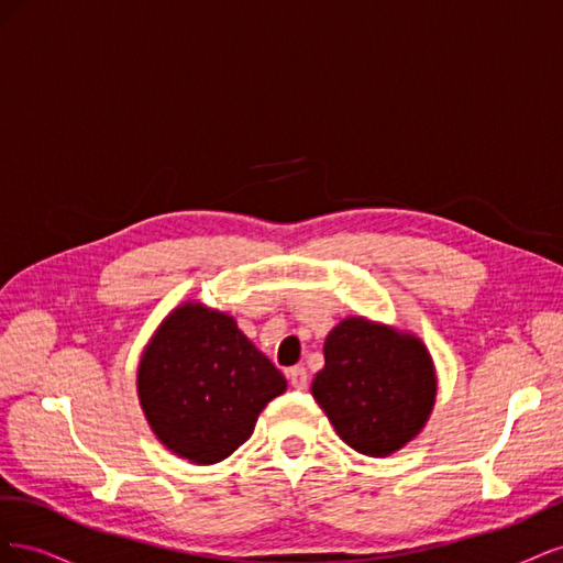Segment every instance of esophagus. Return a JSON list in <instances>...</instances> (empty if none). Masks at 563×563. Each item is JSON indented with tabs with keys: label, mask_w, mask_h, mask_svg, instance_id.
I'll list each match as a JSON object with an SVG mask.
<instances>
[{
	"label": "esophagus",
	"mask_w": 563,
	"mask_h": 563,
	"mask_svg": "<svg viewBox=\"0 0 563 563\" xmlns=\"http://www.w3.org/2000/svg\"><path fill=\"white\" fill-rule=\"evenodd\" d=\"M286 376H288V383H291L296 389H305V387H308V371H305L302 366L288 368Z\"/></svg>",
	"instance_id": "34e87169"
}]
</instances>
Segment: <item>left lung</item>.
Listing matches in <instances>:
<instances>
[{"instance_id": "1", "label": "left lung", "mask_w": 563, "mask_h": 563, "mask_svg": "<svg viewBox=\"0 0 563 563\" xmlns=\"http://www.w3.org/2000/svg\"><path fill=\"white\" fill-rule=\"evenodd\" d=\"M323 360L312 397L356 453L391 455L424 428L437 376L420 338L347 317L327 335Z\"/></svg>"}]
</instances>
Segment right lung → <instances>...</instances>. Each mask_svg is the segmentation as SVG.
Segmentation results:
<instances>
[{
  "instance_id": "obj_1",
  "label": "right lung",
  "mask_w": 563,
  "mask_h": 563,
  "mask_svg": "<svg viewBox=\"0 0 563 563\" xmlns=\"http://www.w3.org/2000/svg\"><path fill=\"white\" fill-rule=\"evenodd\" d=\"M284 389L279 368L236 321L199 302H185L162 321L139 366V399L152 432L197 465L240 449Z\"/></svg>"
}]
</instances>
